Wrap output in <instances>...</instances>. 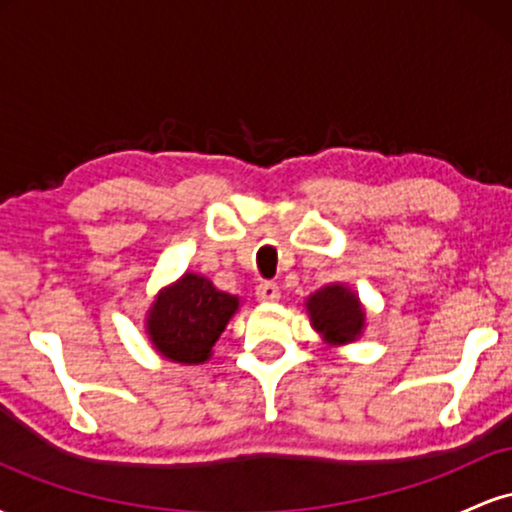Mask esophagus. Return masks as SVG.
<instances>
[{
  "mask_svg": "<svg viewBox=\"0 0 512 512\" xmlns=\"http://www.w3.org/2000/svg\"><path fill=\"white\" fill-rule=\"evenodd\" d=\"M279 296H281L279 286L272 284V281H264V284L257 286V301L276 303V301H279Z\"/></svg>",
  "mask_w": 512,
  "mask_h": 512,
  "instance_id": "34e87169",
  "label": "esophagus"
}]
</instances>
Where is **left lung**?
Instances as JSON below:
<instances>
[{"label":"left lung","mask_w":512,"mask_h":512,"mask_svg":"<svg viewBox=\"0 0 512 512\" xmlns=\"http://www.w3.org/2000/svg\"><path fill=\"white\" fill-rule=\"evenodd\" d=\"M310 325L327 346L354 344L366 330V308L346 284H327L305 298Z\"/></svg>","instance_id":"obj_1"}]
</instances>
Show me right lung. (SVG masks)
<instances>
[{
	"label": "right lung",
	"mask_w": 512,
	"mask_h": 512,
	"mask_svg": "<svg viewBox=\"0 0 512 512\" xmlns=\"http://www.w3.org/2000/svg\"><path fill=\"white\" fill-rule=\"evenodd\" d=\"M240 298L219 291L207 276L185 272L163 286L146 310L149 342L163 358L185 366L207 363L216 339L238 313Z\"/></svg>",
	"instance_id": "obj_1"
}]
</instances>
